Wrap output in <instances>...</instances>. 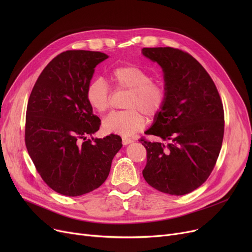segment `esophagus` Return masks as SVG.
<instances>
[{
    "mask_svg": "<svg viewBox=\"0 0 252 252\" xmlns=\"http://www.w3.org/2000/svg\"><path fill=\"white\" fill-rule=\"evenodd\" d=\"M134 141L131 140V139H128V138H123V144L124 145H128V144H130V143H133Z\"/></svg>",
    "mask_w": 252,
    "mask_h": 252,
    "instance_id": "34e87169",
    "label": "esophagus"
}]
</instances>
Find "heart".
Returning <instances> with one entry per match:
<instances>
[{
	"instance_id": "1",
	"label": "heart",
	"mask_w": 252,
	"mask_h": 252,
	"mask_svg": "<svg viewBox=\"0 0 252 252\" xmlns=\"http://www.w3.org/2000/svg\"><path fill=\"white\" fill-rule=\"evenodd\" d=\"M109 76L115 89L129 91V94L125 102L126 110L106 116L103 128L107 133L133 136L146 125L143 114L153 117L163 109L167 92L163 85L153 82L150 73L136 65L116 66L111 69ZM86 97L93 109L100 113L110 107L111 91L102 78H94L88 84Z\"/></svg>"
}]
</instances>
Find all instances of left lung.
<instances>
[{
    "mask_svg": "<svg viewBox=\"0 0 252 252\" xmlns=\"http://www.w3.org/2000/svg\"><path fill=\"white\" fill-rule=\"evenodd\" d=\"M161 66L167 99L146 135L168 143L140 141L147 151L143 177L154 189L188 194L207 180L221 148L223 107L218 89L193 56L170 47L143 48Z\"/></svg>",
    "mask_w": 252,
    "mask_h": 252,
    "instance_id": "8db88e82",
    "label": "left lung"
}]
</instances>
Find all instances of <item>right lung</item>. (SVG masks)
Segmentation results:
<instances>
[{"label":"right lung","instance_id":"right-lung-1","mask_svg":"<svg viewBox=\"0 0 252 252\" xmlns=\"http://www.w3.org/2000/svg\"><path fill=\"white\" fill-rule=\"evenodd\" d=\"M101 52L71 50L57 55L33 86L26 108L25 145L44 182L65 196H81L107 179L122 138L87 139L99 129L86 97Z\"/></svg>","mask_w":252,"mask_h":252}]
</instances>
